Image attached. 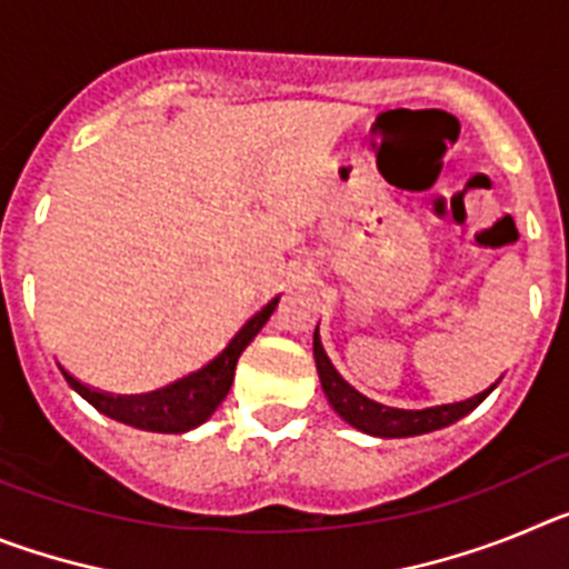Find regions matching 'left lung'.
<instances>
[{
  "label": "left lung",
  "mask_w": 569,
  "mask_h": 569,
  "mask_svg": "<svg viewBox=\"0 0 569 569\" xmlns=\"http://www.w3.org/2000/svg\"><path fill=\"white\" fill-rule=\"evenodd\" d=\"M313 356L316 367H319V379L321 390L328 396V401L333 405L336 413L353 425L356 430L370 436H381V439H405V436H421V433H433V430H441V427L453 425L461 416H467L476 405L485 401V396L479 393L467 401H456V405H441V407H425V410H396V407H381L376 401L365 399L361 393H356L353 387L347 385L336 367L330 365L325 347H321L319 333L313 336Z\"/></svg>",
  "instance_id": "8db88e82"
}]
</instances>
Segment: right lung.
I'll use <instances>...</instances> for the list:
<instances>
[{"instance_id": "right-lung-1", "label": "right lung", "mask_w": 569, "mask_h": 569, "mask_svg": "<svg viewBox=\"0 0 569 569\" xmlns=\"http://www.w3.org/2000/svg\"><path fill=\"white\" fill-rule=\"evenodd\" d=\"M279 299H273L268 308H261L253 319L244 325V328L236 333V339L224 347V353L219 359L210 361L204 370L188 376V379L176 381V385L164 387V390H156L148 396H110L102 390H93V387L82 385L70 373L62 376L68 379V385L77 390L82 399H88L90 405L97 407L99 413L110 416V419L122 421V425L139 427V430H150V433H184V430H193L202 421H208L213 416V410L224 401L230 385H233L236 361H239L241 350L253 341V336L264 328V321L270 319V313L276 310Z\"/></svg>"}]
</instances>
